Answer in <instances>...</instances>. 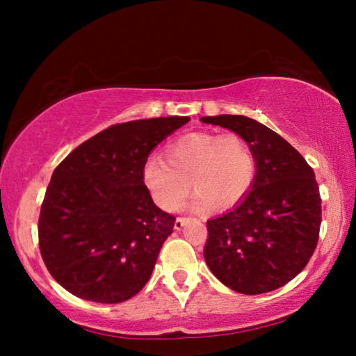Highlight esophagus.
<instances>
[{
	"label": "esophagus",
	"mask_w": 356,
	"mask_h": 356,
	"mask_svg": "<svg viewBox=\"0 0 356 356\" xmlns=\"http://www.w3.org/2000/svg\"><path fill=\"white\" fill-rule=\"evenodd\" d=\"M189 220L188 217H178L177 220H175V228H177V230H181V228L184 227V223H186Z\"/></svg>",
	"instance_id": "esophagus-1"
}]
</instances>
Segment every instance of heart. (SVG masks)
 <instances>
[{
    "label": "heart",
    "instance_id": "obj_1",
    "mask_svg": "<svg viewBox=\"0 0 356 356\" xmlns=\"http://www.w3.org/2000/svg\"><path fill=\"white\" fill-rule=\"evenodd\" d=\"M167 160L150 157L143 179L154 202L163 211H177L196 189L193 207L230 209L251 191L257 175L254 149L238 134L191 133L165 150Z\"/></svg>",
    "mask_w": 356,
    "mask_h": 356
}]
</instances>
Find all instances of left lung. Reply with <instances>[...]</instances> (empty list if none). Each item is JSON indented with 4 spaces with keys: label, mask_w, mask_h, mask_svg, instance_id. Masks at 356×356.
I'll list each match as a JSON object with an SVG mask.
<instances>
[{
    "label": "left lung",
    "mask_w": 356,
    "mask_h": 356,
    "mask_svg": "<svg viewBox=\"0 0 356 356\" xmlns=\"http://www.w3.org/2000/svg\"><path fill=\"white\" fill-rule=\"evenodd\" d=\"M251 144L257 175L248 196L207 220L204 259L228 289L245 295L277 290L308 264L319 240L321 196L313 168L284 138L241 115L204 116Z\"/></svg>",
    "instance_id": "8db88e82"
}]
</instances>
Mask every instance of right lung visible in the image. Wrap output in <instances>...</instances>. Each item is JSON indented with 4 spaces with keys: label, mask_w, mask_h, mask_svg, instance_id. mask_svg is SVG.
<instances>
[{
    "label": "right lung",
    "mask_w": 356,
    "mask_h": 356,
    "mask_svg": "<svg viewBox=\"0 0 356 356\" xmlns=\"http://www.w3.org/2000/svg\"><path fill=\"white\" fill-rule=\"evenodd\" d=\"M188 116L113 124L55 168L38 218L48 272L70 293L121 303L147 284L175 217L159 209L143 179L155 145Z\"/></svg>",
    "instance_id": "add662e5"
}]
</instances>
